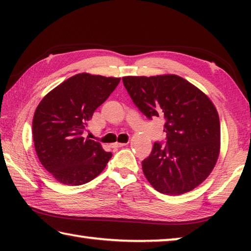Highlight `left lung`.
I'll use <instances>...</instances> for the list:
<instances>
[{
    "label": "left lung",
    "instance_id": "1",
    "mask_svg": "<svg viewBox=\"0 0 251 251\" xmlns=\"http://www.w3.org/2000/svg\"><path fill=\"white\" fill-rule=\"evenodd\" d=\"M120 80L77 74L50 92L37 106L33 117L36 154L46 171L62 184H86L112 158V152L105 151L86 127Z\"/></svg>",
    "mask_w": 251,
    "mask_h": 251
}]
</instances>
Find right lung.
Instances as JSON below:
<instances>
[{"label":"right lung","instance_id":"1","mask_svg":"<svg viewBox=\"0 0 251 251\" xmlns=\"http://www.w3.org/2000/svg\"><path fill=\"white\" fill-rule=\"evenodd\" d=\"M147 118H164L165 137L142 161L144 175L161 194L179 195L206 179L219 154L220 125L206 95L177 75L123 79Z\"/></svg>","mask_w":251,"mask_h":251}]
</instances>
